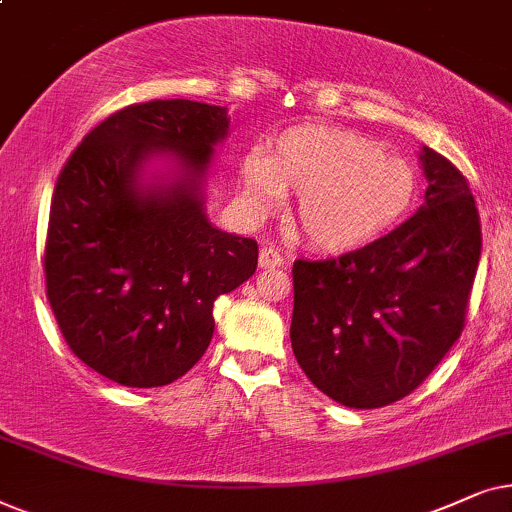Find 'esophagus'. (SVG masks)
Returning <instances> with one entry per match:
<instances>
[{
    "label": "esophagus",
    "instance_id": "34e87169",
    "mask_svg": "<svg viewBox=\"0 0 512 512\" xmlns=\"http://www.w3.org/2000/svg\"><path fill=\"white\" fill-rule=\"evenodd\" d=\"M283 264V255L276 248H262L260 250V267L262 269H278Z\"/></svg>",
    "mask_w": 512,
    "mask_h": 512
}]
</instances>
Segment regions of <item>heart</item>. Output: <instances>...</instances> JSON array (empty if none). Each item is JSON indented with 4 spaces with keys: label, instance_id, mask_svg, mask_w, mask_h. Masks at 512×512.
Listing matches in <instances>:
<instances>
[{
    "label": "heart",
    "instance_id": "heart-1",
    "mask_svg": "<svg viewBox=\"0 0 512 512\" xmlns=\"http://www.w3.org/2000/svg\"><path fill=\"white\" fill-rule=\"evenodd\" d=\"M297 194L290 224L306 243L351 252L393 231L419 199V175L379 142L335 126H292L238 170V203L250 222Z\"/></svg>",
    "mask_w": 512,
    "mask_h": 512
}]
</instances>
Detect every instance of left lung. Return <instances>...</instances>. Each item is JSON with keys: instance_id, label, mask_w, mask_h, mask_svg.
Here are the masks:
<instances>
[{"instance_id": "8db88e82", "label": "left lung", "mask_w": 512, "mask_h": 512, "mask_svg": "<svg viewBox=\"0 0 512 512\" xmlns=\"http://www.w3.org/2000/svg\"><path fill=\"white\" fill-rule=\"evenodd\" d=\"M424 206L337 260H297L290 342L327 398L374 410L410 395L463 330L482 234L466 177L421 147Z\"/></svg>"}]
</instances>
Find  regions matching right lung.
<instances>
[{"label": "right lung", "mask_w": 512, "mask_h": 512, "mask_svg": "<svg viewBox=\"0 0 512 512\" xmlns=\"http://www.w3.org/2000/svg\"><path fill=\"white\" fill-rule=\"evenodd\" d=\"M227 107L152 100L81 140L58 177L46 295L74 356L109 381L166 386L213 339V304L257 269L252 238L206 213Z\"/></svg>", "instance_id": "1"}]
</instances>
